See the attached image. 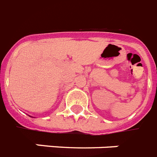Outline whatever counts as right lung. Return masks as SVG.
Segmentation results:
<instances>
[{"label": "right lung", "mask_w": 157, "mask_h": 157, "mask_svg": "<svg viewBox=\"0 0 157 157\" xmlns=\"http://www.w3.org/2000/svg\"><path fill=\"white\" fill-rule=\"evenodd\" d=\"M30 117H31V116H30Z\"/></svg>", "instance_id": "right-lung-1"}]
</instances>
